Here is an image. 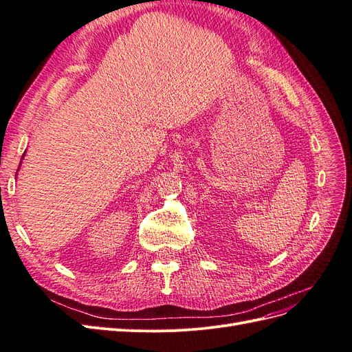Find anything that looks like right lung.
I'll return each mask as SVG.
<instances>
[{"mask_svg": "<svg viewBox=\"0 0 352 352\" xmlns=\"http://www.w3.org/2000/svg\"><path fill=\"white\" fill-rule=\"evenodd\" d=\"M23 157H25V154H23ZM23 157H22V160H23ZM20 164H22V162H20ZM20 167V166H19Z\"/></svg>", "mask_w": 352, "mask_h": 352, "instance_id": "add662e5", "label": "right lung"}]
</instances>
